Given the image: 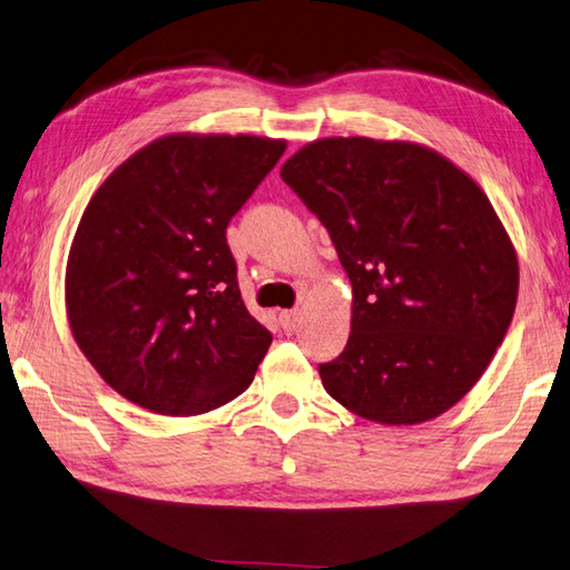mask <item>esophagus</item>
<instances>
[{
	"instance_id": "34e87169",
	"label": "esophagus",
	"mask_w": 570,
	"mask_h": 570,
	"mask_svg": "<svg viewBox=\"0 0 570 570\" xmlns=\"http://www.w3.org/2000/svg\"><path fill=\"white\" fill-rule=\"evenodd\" d=\"M298 321H301V311L298 308L282 311V314H278V323H282L284 331H294L298 326Z\"/></svg>"
}]
</instances>
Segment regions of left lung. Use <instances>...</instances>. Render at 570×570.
I'll list each match as a JSON object with an SVG mask.
<instances>
[{
    "label": "left lung",
    "instance_id": "obj_1",
    "mask_svg": "<svg viewBox=\"0 0 570 570\" xmlns=\"http://www.w3.org/2000/svg\"><path fill=\"white\" fill-rule=\"evenodd\" d=\"M353 284L351 336L326 393L383 425H417L470 393L514 318L519 264L487 195L415 142L326 138L282 167Z\"/></svg>",
    "mask_w": 570,
    "mask_h": 570
}]
</instances>
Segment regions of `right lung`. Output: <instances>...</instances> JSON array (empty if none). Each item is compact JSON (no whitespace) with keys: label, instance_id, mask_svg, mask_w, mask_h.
I'll list each match as a JSON object with an SVG mask.
<instances>
[{"label":"right lung","instance_id":"obj_1","mask_svg":"<svg viewBox=\"0 0 570 570\" xmlns=\"http://www.w3.org/2000/svg\"><path fill=\"white\" fill-rule=\"evenodd\" d=\"M284 150L254 136H167L91 197L66 311L78 348L130 403L203 415L252 385L272 333L244 306L227 225Z\"/></svg>","mask_w":570,"mask_h":570}]
</instances>
